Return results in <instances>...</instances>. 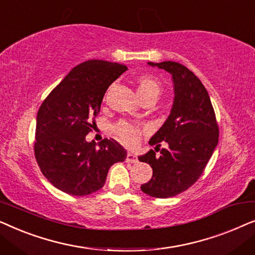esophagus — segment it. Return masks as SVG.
<instances>
[{
    "label": "esophagus",
    "instance_id": "obj_1",
    "mask_svg": "<svg viewBox=\"0 0 255 255\" xmlns=\"http://www.w3.org/2000/svg\"><path fill=\"white\" fill-rule=\"evenodd\" d=\"M127 161H128V162H132V163L138 162L137 155H135L134 153H132V152H128V154H127Z\"/></svg>",
    "mask_w": 255,
    "mask_h": 255
}]
</instances>
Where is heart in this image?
I'll list each match as a JSON object with an SVG mask.
<instances>
[{
  "mask_svg": "<svg viewBox=\"0 0 255 255\" xmlns=\"http://www.w3.org/2000/svg\"><path fill=\"white\" fill-rule=\"evenodd\" d=\"M138 93L142 100L148 96H155L158 99L161 93V83L151 74H142L138 78ZM115 133L127 145L133 146L138 144L142 130L138 125L122 122L115 127Z\"/></svg>",
  "mask_w": 255,
  "mask_h": 255,
  "instance_id": "heart-1",
  "label": "heart"
}]
</instances>
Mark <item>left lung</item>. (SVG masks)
<instances>
[{"instance_id":"left-lung-1","label":"left lung","mask_w":255,"mask_h":255,"mask_svg":"<svg viewBox=\"0 0 255 255\" xmlns=\"http://www.w3.org/2000/svg\"><path fill=\"white\" fill-rule=\"evenodd\" d=\"M148 65L172 74L175 96L168 118L149 140L155 148L138 156L153 169L152 179L140 188L152 197L167 198L200 179L218 144L219 128L210 96L193 72L175 61ZM161 141L169 147L160 150Z\"/></svg>"}]
</instances>
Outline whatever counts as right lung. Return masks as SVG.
Wrapping results in <instances>:
<instances>
[{
    "mask_svg": "<svg viewBox=\"0 0 255 255\" xmlns=\"http://www.w3.org/2000/svg\"><path fill=\"white\" fill-rule=\"evenodd\" d=\"M127 69L117 62H82L38 110L34 156L44 176L66 194L95 193L106 183L110 167L127 158V151L114 139L106 138L100 144L86 140L107 89Z\"/></svg>",
    "mask_w": 255,
    "mask_h": 255,
    "instance_id": "right-lung-1",
    "label": "right lung"
}]
</instances>
